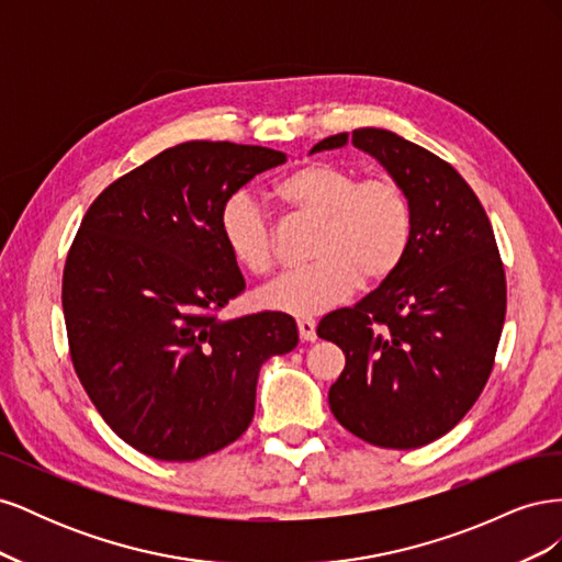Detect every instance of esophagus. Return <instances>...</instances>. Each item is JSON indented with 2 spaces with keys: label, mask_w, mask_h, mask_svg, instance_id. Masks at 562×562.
Here are the masks:
<instances>
[{
  "label": "esophagus",
  "mask_w": 562,
  "mask_h": 562,
  "mask_svg": "<svg viewBox=\"0 0 562 562\" xmlns=\"http://www.w3.org/2000/svg\"><path fill=\"white\" fill-rule=\"evenodd\" d=\"M297 333L302 342H314L316 339V323L312 318H300L297 321Z\"/></svg>",
  "instance_id": "1"
}]
</instances>
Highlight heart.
<instances>
[{"label":"heart","mask_w":562,"mask_h":562,"mask_svg":"<svg viewBox=\"0 0 562 562\" xmlns=\"http://www.w3.org/2000/svg\"><path fill=\"white\" fill-rule=\"evenodd\" d=\"M279 196L318 223L312 267L271 281L258 293L262 310L310 318L351 295L359 281L378 285L401 267L413 236V209L403 187L386 176L312 161L279 182ZM220 234L232 258L250 274L274 267V229L262 203L239 190L220 209Z\"/></svg>","instance_id":"1"}]
</instances>
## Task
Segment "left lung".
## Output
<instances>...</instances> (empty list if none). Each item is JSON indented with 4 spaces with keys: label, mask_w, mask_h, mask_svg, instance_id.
Here are the masks:
<instances>
[{
    "label": "left lung",
    "mask_w": 562,
    "mask_h": 562,
    "mask_svg": "<svg viewBox=\"0 0 562 562\" xmlns=\"http://www.w3.org/2000/svg\"><path fill=\"white\" fill-rule=\"evenodd\" d=\"M347 143L337 133L312 151ZM351 143L405 190L413 236L380 288L321 318L318 337L347 359L328 403L370 446L422 448L457 427L495 366L504 265L485 209L448 161L384 128H356Z\"/></svg>",
    "instance_id": "obj_1"
}]
</instances>
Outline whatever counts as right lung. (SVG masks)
<instances>
[{
  "instance_id": "obj_1",
  "label": "right lung",
  "mask_w": 562,
  "mask_h": 562,
  "mask_svg": "<svg viewBox=\"0 0 562 562\" xmlns=\"http://www.w3.org/2000/svg\"><path fill=\"white\" fill-rule=\"evenodd\" d=\"M283 151L190 140L98 194L63 269V312L81 386L110 429L164 462L234 443L269 356L297 345L293 316L220 321L244 293L220 209Z\"/></svg>"
}]
</instances>
